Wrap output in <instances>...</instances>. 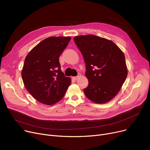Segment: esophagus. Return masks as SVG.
<instances>
[{
    "instance_id": "1",
    "label": "esophagus",
    "mask_w": 150,
    "mask_h": 150,
    "mask_svg": "<svg viewBox=\"0 0 150 150\" xmlns=\"http://www.w3.org/2000/svg\"><path fill=\"white\" fill-rule=\"evenodd\" d=\"M80 77H81V74H78V75H77V76L73 77V79H74V80H77V79H79V78Z\"/></svg>"
}]
</instances>
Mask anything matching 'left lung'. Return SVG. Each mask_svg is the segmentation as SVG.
Returning a JSON list of instances; mask_svg holds the SVG:
<instances>
[{
	"label": "left lung",
	"mask_w": 150,
	"mask_h": 150,
	"mask_svg": "<svg viewBox=\"0 0 150 150\" xmlns=\"http://www.w3.org/2000/svg\"><path fill=\"white\" fill-rule=\"evenodd\" d=\"M85 61L88 85L83 92L90 101L108 103L122 88L127 75L123 52L110 40L93 35L74 38Z\"/></svg>",
	"instance_id": "left-lung-1"
}]
</instances>
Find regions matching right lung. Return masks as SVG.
<instances>
[{
  "mask_svg": "<svg viewBox=\"0 0 150 150\" xmlns=\"http://www.w3.org/2000/svg\"><path fill=\"white\" fill-rule=\"evenodd\" d=\"M71 38L50 37L28 52L22 69L23 81L27 91L38 101L53 105L65 95L71 79L60 69L59 57Z\"/></svg>",
  "mask_w": 150,
  "mask_h": 150,
  "instance_id": "obj_1",
  "label": "right lung"
}]
</instances>
